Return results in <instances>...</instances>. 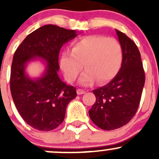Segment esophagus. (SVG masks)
Here are the masks:
<instances>
[{
    "instance_id": "obj_1",
    "label": "esophagus",
    "mask_w": 159,
    "mask_h": 159,
    "mask_svg": "<svg viewBox=\"0 0 159 159\" xmlns=\"http://www.w3.org/2000/svg\"><path fill=\"white\" fill-rule=\"evenodd\" d=\"M85 93V91L83 89H77V94H83Z\"/></svg>"
}]
</instances>
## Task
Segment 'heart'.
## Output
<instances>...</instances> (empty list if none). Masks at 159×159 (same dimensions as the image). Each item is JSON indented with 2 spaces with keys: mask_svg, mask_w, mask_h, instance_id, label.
I'll list each match as a JSON object with an SVG mask.
<instances>
[{
  "mask_svg": "<svg viewBox=\"0 0 159 159\" xmlns=\"http://www.w3.org/2000/svg\"><path fill=\"white\" fill-rule=\"evenodd\" d=\"M123 61L122 47L115 38L90 35L73 44L72 51L65 50L59 61L65 79L73 82L84 68L87 70L80 78V84L89 86L98 80L105 84L116 77Z\"/></svg>",
  "mask_w": 159,
  "mask_h": 159,
  "instance_id": "b5f03b06",
  "label": "heart"
}]
</instances>
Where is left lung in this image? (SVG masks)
Returning <instances> with one entry per match:
<instances>
[{"label": "left lung", "mask_w": 159, "mask_h": 159, "mask_svg": "<svg viewBox=\"0 0 159 159\" xmlns=\"http://www.w3.org/2000/svg\"><path fill=\"white\" fill-rule=\"evenodd\" d=\"M115 31L122 47L121 68L108 84L93 91L96 102L89 112L98 127L108 131L122 127L134 116L145 81L141 54L135 43L122 32Z\"/></svg>", "instance_id": "obj_1"}]
</instances>
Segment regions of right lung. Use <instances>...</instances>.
<instances>
[{"instance_id":"obj_1","label":"right lung","mask_w":159,"mask_h":159,"mask_svg":"<svg viewBox=\"0 0 159 159\" xmlns=\"http://www.w3.org/2000/svg\"><path fill=\"white\" fill-rule=\"evenodd\" d=\"M77 35L76 30L44 25L28 34L14 53L11 96L21 118L34 129L44 131L56 129L65 119L68 103L76 98V89L63 82L57 71L59 51ZM38 57L46 64V70L41 77L32 80L25 69L28 63Z\"/></svg>"}]
</instances>
